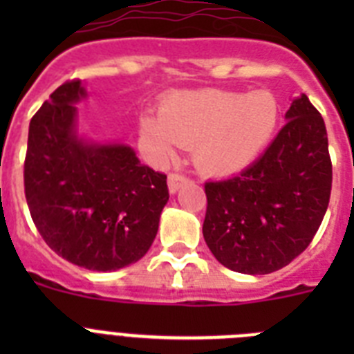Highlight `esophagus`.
Segmentation results:
<instances>
[{"instance_id": "obj_1", "label": "esophagus", "mask_w": 354, "mask_h": 354, "mask_svg": "<svg viewBox=\"0 0 354 354\" xmlns=\"http://www.w3.org/2000/svg\"><path fill=\"white\" fill-rule=\"evenodd\" d=\"M187 177L183 174H170L168 175V189H170V193H175L179 192L180 187L184 186V184L187 183Z\"/></svg>"}]
</instances>
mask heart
Returning <instances> with one entry per match:
<instances>
[{
    "label": "heart",
    "mask_w": 354,
    "mask_h": 354,
    "mask_svg": "<svg viewBox=\"0 0 354 354\" xmlns=\"http://www.w3.org/2000/svg\"><path fill=\"white\" fill-rule=\"evenodd\" d=\"M280 104L268 90L243 93L207 88L168 93L158 115H143L140 136L156 159L174 156L175 145L193 149V161L207 175L245 170L277 133Z\"/></svg>",
    "instance_id": "b5f03b06"
}]
</instances>
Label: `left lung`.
<instances>
[{
  "label": "left lung",
  "mask_w": 354,
  "mask_h": 354,
  "mask_svg": "<svg viewBox=\"0 0 354 354\" xmlns=\"http://www.w3.org/2000/svg\"><path fill=\"white\" fill-rule=\"evenodd\" d=\"M286 118L253 165L205 183L204 239L218 262L237 273L286 268L310 245L328 209L331 159L323 117L303 93Z\"/></svg>",
  "instance_id": "1"
}]
</instances>
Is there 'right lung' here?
<instances>
[{"label":"right lung","instance_id":"obj_1","mask_svg":"<svg viewBox=\"0 0 354 354\" xmlns=\"http://www.w3.org/2000/svg\"><path fill=\"white\" fill-rule=\"evenodd\" d=\"M80 80L65 81L33 115L24 159L31 220L49 248L92 271H115L149 252L168 202L167 175L122 143L76 134Z\"/></svg>","mask_w":354,"mask_h":354}]
</instances>
